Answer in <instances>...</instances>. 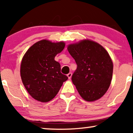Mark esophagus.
Segmentation results:
<instances>
[{
    "label": "esophagus",
    "instance_id": "1",
    "mask_svg": "<svg viewBox=\"0 0 133 133\" xmlns=\"http://www.w3.org/2000/svg\"><path fill=\"white\" fill-rule=\"evenodd\" d=\"M67 76H68V79H70L71 77V76H72V73H71V72H69V73L67 74Z\"/></svg>",
    "mask_w": 133,
    "mask_h": 133
}]
</instances>
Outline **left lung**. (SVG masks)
I'll list each match as a JSON object with an SVG mask.
<instances>
[{
    "instance_id": "obj_1",
    "label": "left lung",
    "mask_w": 133,
    "mask_h": 133,
    "mask_svg": "<svg viewBox=\"0 0 133 133\" xmlns=\"http://www.w3.org/2000/svg\"><path fill=\"white\" fill-rule=\"evenodd\" d=\"M77 68L72 82L83 99L94 102L108 90L112 80L113 63L107 51L96 42L81 40L67 46Z\"/></svg>"
}]
</instances>
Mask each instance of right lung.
<instances>
[{"label":"right lung","mask_w":133,"mask_h":133,"mask_svg":"<svg viewBox=\"0 0 133 133\" xmlns=\"http://www.w3.org/2000/svg\"><path fill=\"white\" fill-rule=\"evenodd\" d=\"M63 42L43 39L32 45L23 56L21 77L25 88L36 101L48 102L59 91L68 77L61 72V65L54 60L62 51Z\"/></svg>","instance_id":"add662e5"}]
</instances>
